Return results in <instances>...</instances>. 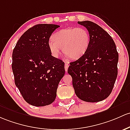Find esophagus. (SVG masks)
Here are the masks:
<instances>
[{
  "label": "esophagus",
  "instance_id": "obj_1",
  "mask_svg": "<svg viewBox=\"0 0 130 130\" xmlns=\"http://www.w3.org/2000/svg\"><path fill=\"white\" fill-rule=\"evenodd\" d=\"M68 67H69V64H68V62H67V61L65 60V71H66V72H67V71H68Z\"/></svg>",
  "mask_w": 130,
  "mask_h": 130
}]
</instances>
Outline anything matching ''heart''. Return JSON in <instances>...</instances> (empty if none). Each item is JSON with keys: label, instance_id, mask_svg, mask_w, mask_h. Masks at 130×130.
Here are the masks:
<instances>
[{"label": "heart", "instance_id": "b5f03b06", "mask_svg": "<svg viewBox=\"0 0 130 130\" xmlns=\"http://www.w3.org/2000/svg\"><path fill=\"white\" fill-rule=\"evenodd\" d=\"M48 42L52 56L58 57L63 52L72 59L80 58L86 52L90 44L89 32L82 27L67 28L55 32Z\"/></svg>", "mask_w": 130, "mask_h": 130}]
</instances>
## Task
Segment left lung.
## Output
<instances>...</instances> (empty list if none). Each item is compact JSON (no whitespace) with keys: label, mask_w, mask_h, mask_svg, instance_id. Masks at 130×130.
Segmentation results:
<instances>
[{"label":"left lung","mask_w":130,"mask_h":130,"mask_svg":"<svg viewBox=\"0 0 130 130\" xmlns=\"http://www.w3.org/2000/svg\"><path fill=\"white\" fill-rule=\"evenodd\" d=\"M88 29L90 44L86 52L70 63L68 74L79 99L96 102L110 94L118 74V54L112 37L104 29L90 21H78Z\"/></svg>","instance_id":"8db88e82"}]
</instances>
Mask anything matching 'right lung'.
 <instances>
[{
	"label": "right lung",
	"mask_w": 130,
	"mask_h": 130,
	"mask_svg": "<svg viewBox=\"0 0 130 130\" xmlns=\"http://www.w3.org/2000/svg\"><path fill=\"white\" fill-rule=\"evenodd\" d=\"M60 26L39 24L20 37L13 51L15 83L26 102L37 107L52 104L65 75L64 62L52 56L48 42Z\"/></svg>",
	"instance_id": "add662e5"
}]
</instances>
